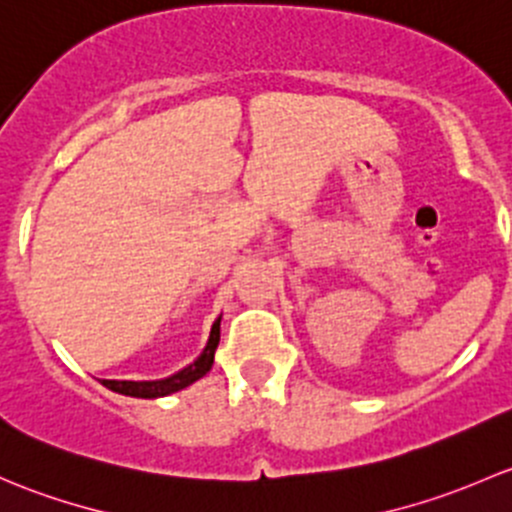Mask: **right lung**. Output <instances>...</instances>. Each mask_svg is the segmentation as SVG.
<instances>
[{"label":"right lung","instance_id":"1","mask_svg":"<svg viewBox=\"0 0 512 512\" xmlns=\"http://www.w3.org/2000/svg\"><path fill=\"white\" fill-rule=\"evenodd\" d=\"M221 315L214 320L212 330H209V340L204 345V350L199 352V357L194 362H189L187 367L170 374L165 379H145V382H133V379H100L103 387H108L110 392L125 394V397H138V399H157L167 397V394H175L179 389L189 387L197 379H202L204 374L212 370L214 365V352H217L219 345V333H221Z\"/></svg>","mask_w":512,"mask_h":512}]
</instances>
